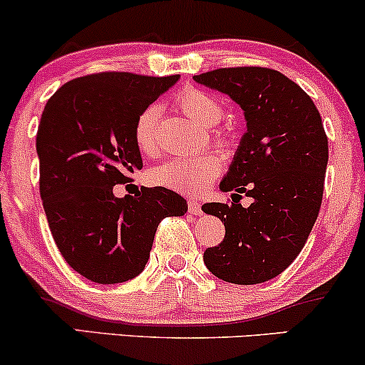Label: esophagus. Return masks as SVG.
<instances>
[{
  "label": "esophagus",
  "instance_id": "34e87169",
  "mask_svg": "<svg viewBox=\"0 0 365 365\" xmlns=\"http://www.w3.org/2000/svg\"><path fill=\"white\" fill-rule=\"evenodd\" d=\"M188 212H190V215H194V216L202 215V207H200V204L197 202L195 199L188 200Z\"/></svg>",
  "mask_w": 365,
  "mask_h": 365
}]
</instances>
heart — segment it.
<instances>
[{
	"label": "heart",
	"mask_w": 365,
	"mask_h": 365,
	"mask_svg": "<svg viewBox=\"0 0 365 365\" xmlns=\"http://www.w3.org/2000/svg\"><path fill=\"white\" fill-rule=\"evenodd\" d=\"M178 108L190 120L202 127H215L223 118V104L211 92L187 87L180 91L175 98ZM161 111L156 104L148 106L140 113L133 127V140L140 153L153 154L158 144V121ZM215 139L221 144L228 142V135L220 130L212 132ZM223 163L220 156L212 153L197 154V156L171 158L161 166L150 171V182L154 185L171 188L185 195H199L206 192L215 178L221 173Z\"/></svg>",
	"instance_id": "1"
}]
</instances>
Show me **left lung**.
<instances>
[{"instance_id":"1","label":"left lung","mask_w":365,"mask_h":365,"mask_svg":"<svg viewBox=\"0 0 365 365\" xmlns=\"http://www.w3.org/2000/svg\"><path fill=\"white\" fill-rule=\"evenodd\" d=\"M194 81L228 94L244 110L247 132L220 188L232 204H204L225 221V238L204 252L207 269L235 284L267 282L304 249L316 223L328 166V137L307 92L262 66L217 68ZM255 202L242 208L241 194Z\"/></svg>"}]
</instances>
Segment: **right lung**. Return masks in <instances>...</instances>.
<instances>
[{"mask_svg":"<svg viewBox=\"0 0 365 365\" xmlns=\"http://www.w3.org/2000/svg\"><path fill=\"white\" fill-rule=\"evenodd\" d=\"M178 78L92 73L66 82L46 103L36 137L41 199L61 255L91 282L140 274L163 217L187 212V200L165 187L113 194L142 168L137 118Z\"/></svg>","mask_w":365,"mask_h":365,"instance_id":"right-lung-1","label":"right lung"}]
</instances>
